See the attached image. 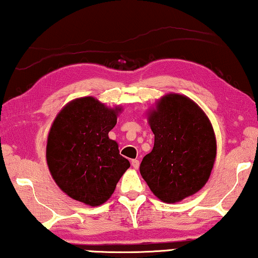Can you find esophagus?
I'll return each mask as SVG.
<instances>
[{
  "mask_svg": "<svg viewBox=\"0 0 258 258\" xmlns=\"http://www.w3.org/2000/svg\"><path fill=\"white\" fill-rule=\"evenodd\" d=\"M132 165H133L134 169L137 170L138 166H140V160H138V159H133L132 160Z\"/></svg>",
  "mask_w": 258,
  "mask_h": 258,
  "instance_id": "1",
  "label": "esophagus"
}]
</instances>
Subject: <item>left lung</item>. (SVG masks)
<instances>
[{
  "mask_svg": "<svg viewBox=\"0 0 258 258\" xmlns=\"http://www.w3.org/2000/svg\"><path fill=\"white\" fill-rule=\"evenodd\" d=\"M148 121L155 144L140 172L152 193L173 204L200 191L216 156L214 130L206 114L187 96L171 93L158 100Z\"/></svg>",
  "mask_w": 258,
  "mask_h": 258,
  "instance_id": "left-lung-1",
  "label": "left lung"
}]
</instances>
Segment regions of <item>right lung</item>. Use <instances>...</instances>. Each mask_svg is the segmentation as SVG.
<instances>
[{"label": "right lung", "mask_w": 258, "mask_h": 258, "mask_svg": "<svg viewBox=\"0 0 258 258\" xmlns=\"http://www.w3.org/2000/svg\"><path fill=\"white\" fill-rule=\"evenodd\" d=\"M120 111V107L108 108L86 96L67 103L52 123L46 144L48 170L72 199L89 206L104 204L129 169V160L108 137Z\"/></svg>", "instance_id": "1"}]
</instances>
